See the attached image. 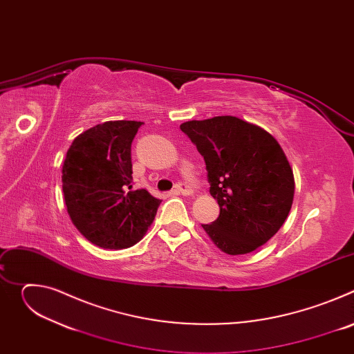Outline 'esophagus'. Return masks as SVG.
Wrapping results in <instances>:
<instances>
[{"instance_id":"esophagus-1","label":"esophagus","mask_w":354,"mask_h":354,"mask_svg":"<svg viewBox=\"0 0 354 354\" xmlns=\"http://www.w3.org/2000/svg\"><path fill=\"white\" fill-rule=\"evenodd\" d=\"M175 192H178L179 194H183V196H187V194H192V187L187 185V183H185V182H179V183H176L175 185Z\"/></svg>"}]
</instances>
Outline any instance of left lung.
<instances>
[{
  "label": "left lung",
  "instance_id": "obj_1",
  "mask_svg": "<svg viewBox=\"0 0 354 354\" xmlns=\"http://www.w3.org/2000/svg\"><path fill=\"white\" fill-rule=\"evenodd\" d=\"M180 130L205 158L210 193L220 216L203 224L228 255L266 243L286 221L294 197L291 167L276 138L234 116L190 120Z\"/></svg>",
  "mask_w": 354,
  "mask_h": 354
}]
</instances>
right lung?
Segmentation results:
<instances>
[{
	"label": "right lung",
	"instance_id": "right-lung-1",
	"mask_svg": "<svg viewBox=\"0 0 354 354\" xmlns=\"http://www.w3.org/2000/svg\"><path fill=\"white\" fill-rule=\"evenodd\" d=\"M142 122L115 120L80 134L63 165V193L77 230L105 249L137 243L154 221L161 200L133 190L131 142Z\"/></svg>",
	"mask_w": 354,
	"mask_h": 354
}]
</instances>
